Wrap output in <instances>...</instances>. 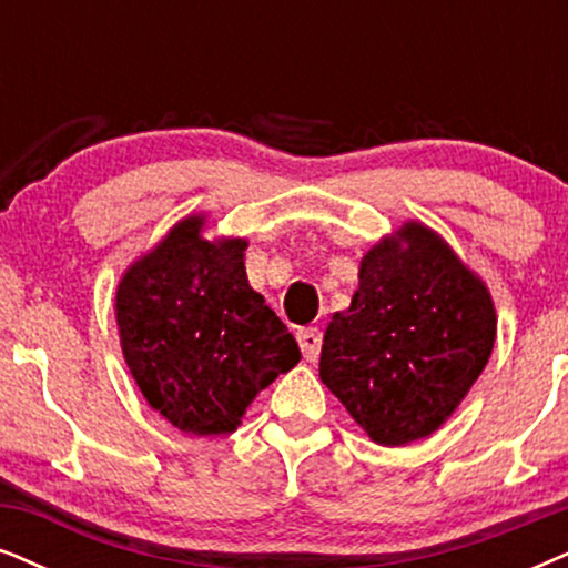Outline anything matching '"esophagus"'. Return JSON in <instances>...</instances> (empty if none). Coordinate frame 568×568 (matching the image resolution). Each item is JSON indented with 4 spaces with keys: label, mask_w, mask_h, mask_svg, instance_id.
<instances>
[{
    "label": "esophagus",
    "mask_w": 568,
    "mask_h": 568,
    "mask_svg": "<svg viewBox=\"0 0 568 568\" xmlns=\"http://www.w3.org/2000/svg\"><path fill=\"white\" fill-rule=\"evenodd\" d=\"M296 341L301 346V354H304L306 362H317L322 351V333L317 327H301L296 333Z\"/></svg>",
    "instance_id": "34e87169"
}]
</instances>
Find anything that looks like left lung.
I'll return each mask as SVG.
<instances>
[{
  "instance_id": "8db88e82",
  "label": "left lung",
  "mask_w": 568,
  "mask_h": 568,
  "mask_svg": "<svg viewBox=\"0 0 568 568\" xmlns=\"http://www.w3.org/2000/svg\"><path fill=\"white\" fill-rule=\"evenodd\" d=\"M485 283L435 231L406 222L367 251L346 312L325 329L320 377L379 445L433 435L495 343Z\"/></svg>"
}]
</instances>
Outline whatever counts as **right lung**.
I'll return each instance as SVG.
<instances>
[{"label":"right lung","mask_w":568,"mask_h":568,"mask_svg":"<svg viewBox=\"0 0 568 568\" xmlns=\"http://www.w3.org/2000/svg\"><path fill=\"white\" fill-rule=\"evenodd\" d=\"M178 222L118 285L114 317L143 398L185 435H227L256 393L298 364L296 337L248 285L243 239Z\"/></svg>","instance_id":"1"}]
</instances>
